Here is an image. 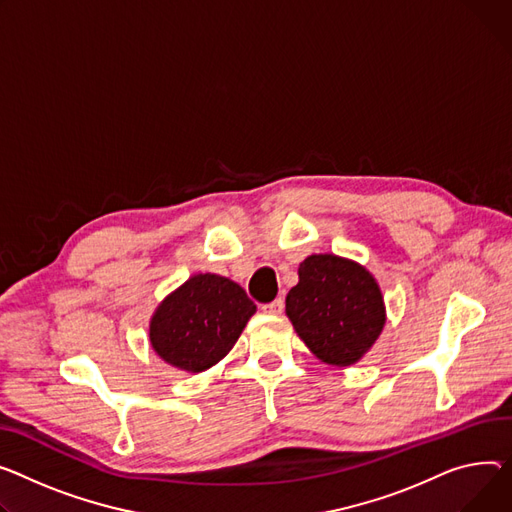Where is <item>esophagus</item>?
I'll list each match as a JSON object with an SVG mask.
<instances>
[{"label": "esophagus", "instance_id": "obj_1", "mask_svg": "<svg viewBox=\"0 0 512 512\" xmlns=\"http://www.w3.org/2000/svg\"><path fill=\"white\" fill-rule=\"evenodd\" d=\"M261 309H263V313H267V315H280V313L284 311V300H282V298H276L274 302L263 304Z\"/></svg>", "mask_w": 512, "mask_h": 512}]
</instances>
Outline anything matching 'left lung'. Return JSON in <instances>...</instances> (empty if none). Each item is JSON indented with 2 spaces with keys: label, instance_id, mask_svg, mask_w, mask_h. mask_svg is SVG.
Here are the masks:
<instances>
[{
  "label": "left lung",
  "instance_id": "left-lung-1",
  "mask_svg": "<svg viewBox=\"0 0 512 512\" xmlns=\"http://www.w3.org/2000/svg\"><path fill=\"white\" fill-rule=\"evenodd\" d=\"M286 315L319 360L350 366L379 339L385 302L366 267L325 253L300 263L298 284L286 296Z\"/></svg>",
  "mask_w": 512,
  "mask_h": 512
}]
</instances>
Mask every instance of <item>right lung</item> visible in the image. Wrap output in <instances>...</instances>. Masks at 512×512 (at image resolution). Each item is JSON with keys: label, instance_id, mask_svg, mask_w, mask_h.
I'll return each mask as SVG.
<instances>
[{"label": "right lung", "instance_id": "add662e5", "mask_svg": "<svg viewBox=\"0 0 512 512\" xmlns=\"http://www.w3.org/2000/svg\"><path fill=\"white\" fill-rule=\"evenodd\" d=\"M257 306L236 282L197 274L170 292L150 319V344L170 366L203 372L241 337Z\"/></svg>", "mask_w": 512, "mask_h": 512}]
</instances>
